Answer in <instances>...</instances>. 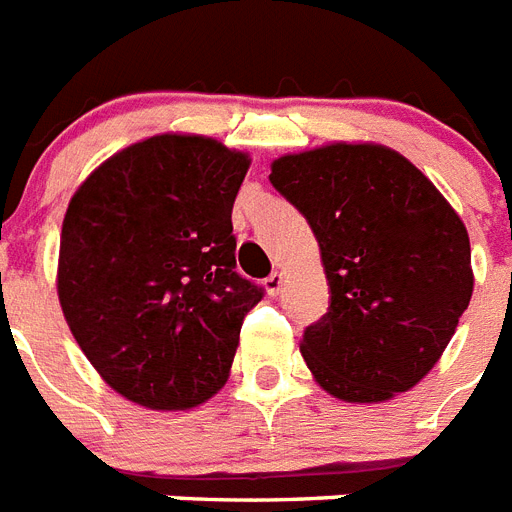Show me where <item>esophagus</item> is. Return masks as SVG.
I'll return each mask as SVG.
<instances>
[{
  "mask_svg": "<svg viewBox=\"0 0 512 512\" xmlns=\"http://www.w3.org/2000/svg\"><path fill=\"white\" fill-rule=\"evenodd\" d=\"M264 282H267L269 296H277V293L282 290V272H272V275H269Z\"/></svg>",
  "mask_w": 512,
  "mask_h": 512,
  "instance_id": "1",
  "label": "esophagus"
}]
</instances>
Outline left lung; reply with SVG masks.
Returning <instances> with one entry per match:
<instances>
[{"label":"left lung","mask_w":512,"mask_h":512,"mask_svg":"<svg viewBox=\"0 0 512 512\" xmlns=\"http://www.w3.org/2000/svg\"><path fill=\"white\" fill-rule=\"evenodd\" d=\"M269 182L320 243L330 306L301 341L317 383L343 402L410 391L439 362L473 293L455 208L383 145L282 155Z\"/></svg>","instance_id":"8db88e82"}]
</instances>
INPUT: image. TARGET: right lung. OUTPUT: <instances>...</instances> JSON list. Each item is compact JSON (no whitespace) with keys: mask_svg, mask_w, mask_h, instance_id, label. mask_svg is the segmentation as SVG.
<instances>
[{"mask_svg":"<svg viewBox=\"0 0 512 512\" xmlns=\"http://www.w3.org/2000/svg\"><path fill=\"white\" fill-rule=\"evenodd\" d=\"M251 161L222 142L161 134L126 147L65 211L57 296L110 388L187 410L224 386L264 288L235 272L232 206Z\"/></svg>","mask_w":512,"mask_h":512,"instance_id":"right-lung-1","label":"right lung"}]
</instances>
